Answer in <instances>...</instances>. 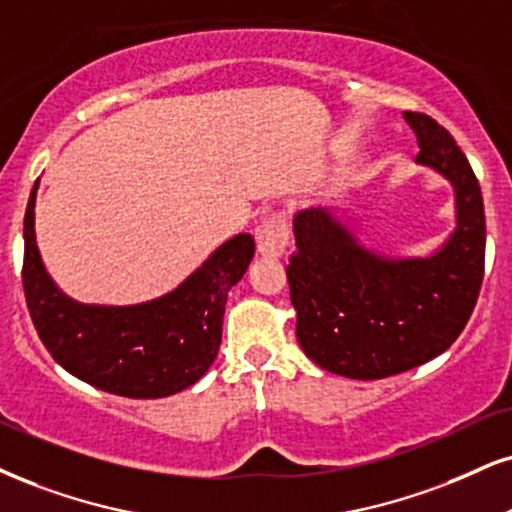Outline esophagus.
Here are the masks:
<instances>
[{
    "mask_svg": "<svg viewBox=\"0 0 512 512\" xmlns=\"http://www.w3.org/2000/svg\"><path fill=\"white\" fill-rule=\"evenodd\" d=\"M289 244V227L287 218L282 213H270L256 227V246L258 254L280 258L287 251Z\"/></svg>",
    "mask_w": 512,
    "mask_h": 512,
    "instance_id": "1",
    "label": "esophagus"
}]
</instances>
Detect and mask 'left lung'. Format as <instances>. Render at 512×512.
Listing matches in <instances>:
<instances>
[{"mask_svg": "<svg viewBox=\"0 0 512 512\" xmlns=\"http://www.w3.org/2000/svg\"><path fill=\"white\" fill-rule=\"evenodd\" d=\"M403 118L420 144L415 161L456 189V232L437 254L389 261L358 246L320 208L294 218L287 280L296 339L313 363L351 380H382L444 353L468 325L482 289L487 225L475 173L434 118L415 111Z\"/></svg>", "mask_w": 512, "mask_h": 512, "instance_id": "8db88e82", "label": "left lung"}]
</instances>
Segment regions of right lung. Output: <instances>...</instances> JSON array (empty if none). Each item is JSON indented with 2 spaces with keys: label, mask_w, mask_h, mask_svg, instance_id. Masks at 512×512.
<instances>
[{
  "label": "right lung",
  "mask_w": 512,
  "mask_h": 512,
  "mask_svg": "<svg viewBox=\"0 0 512 512\" xmlns=\"http://www.w3.org/2000/svg\"><path fill=\"white\" fill-rule=\"evenodd\" d=\"M35 192L23 220V292L30 318L52 358L92 387L163 399L192 387L216 361L227 292L254 256V237L218 246L185 282L137 306H82L61 294L35 244Z\"/></svg>",
  "instance_id": "1"
}]
</instances>
